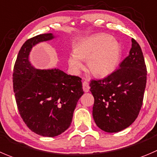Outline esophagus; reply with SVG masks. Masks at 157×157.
<instances>
[{
  "mask_svg": "<svg viewBox=\"0 0 157 157\" xmlns=\"http://www.w3.org/2000/svg\"><path fill=\"white\" fill-rule=\"evenodd\" d=\"M82 88H83V90H84L85 92H88L89 91V89H90L89 83H88L87 82H83Z\"/></svg>",
  "mask_w": 157,
  "mask_h": 157,
  "instance_id": "1",
  "label": "esophagus"
}]
</instances>
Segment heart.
<instances>
[{
    "instance_id": "b5f03b06",
    "label": "heart",
    "mask_w": 157,
    "mask_h": 157,
    "mask_svg": "<svg viewBox=\"0 0 157 157\" xmlns=\"http://www.w3.org/2000/svg\"><path fill=\"white\" fill-rule=\"evenodd\" d=\"M75 55L68 59V65L75 74L84 68L82 61H87L88 70L96 77H105L117 68L121 56L119 42L112 36L98 34L86 38L74 49Z\"/></svg>"
}]
</instances>
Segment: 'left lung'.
Instances as JSON below:
<instances>
[{"label":"left lung","mask_w":157,"mask_h":157,"mask_svg":"<svg viewBox=\"0 0 157 157\" xmlns=\"http://www.w3.org/2000/svg\"><path fill=\"white\" fill-rule=\"evenodd\" d=\"M147 68L140 44L132 39L129 56L119 68L103 79L92 80V116L95 124L106 132H117L136 120L143 105Z\"/></svg>","instance_id":"1"}]
</instances>
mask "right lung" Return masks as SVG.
I'll list each match as a JSON object with an SVG mask.
<instances>
[{
    "mask_svg": "<svg viewBox=\"0 0 157 157\" xmlns=\"http://www.w3.org/2000/svg\"><path fill=\"white\" fill-rule=\"evenodd\" d=\"M57 36L52 33L30 38L21 48L13 73V86L19 113L32 132L54 137L71 125L77 102L84 94L81 78L59 68L38 69L29 60L36 44Z\"/></svg>",
    "mask_w": 157,
    "mask_h": 157,
    "instance_id": "add662e5",
    "label": "right lung"
}]
</instances>
